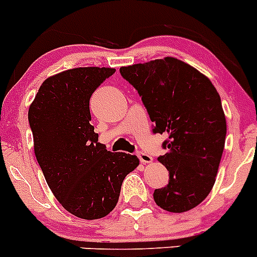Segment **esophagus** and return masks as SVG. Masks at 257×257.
Listing matches in <instances>:
<instances>
[{"instance_id":"34e87169","label":"esophagus","mask_w":257,"mask_h":257,"mask_svg":"<svg viewBox=\"0 0 257 257\" xmlns=\"http://www.w3.org/2000/svg\"><path fill=\"white\" fill-rule=\"evenodd\" d=\"M138 157H140V160L142 164H150V162L153 161L152 156L147 155V153H145V152H138Z\"/></svg>"}]
</instances>
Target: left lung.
<instances>
[{
  "label": "left lung",
  "instance_id": "obj_1",
  "mask_svg": "<svg viewBox=\"0 0 257 257\" xmlns=\"http://www.w3.org/2000/svg\"><path fill=\"white\" fill-rule=\"evenodd\" d=\"M120 74L142 97L153 133L167 137L158 161L170 179L153 193L156 204L172 213L193 209L214 185L226 142L219 93L207 76L172 57L121 67Z\"/></svg>",
  "mask_w": 257,
  "mask_h": 257
}]
</instances>
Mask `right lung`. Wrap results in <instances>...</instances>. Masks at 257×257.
<instances>
[{
  "instance_id": "1",
  "label": "right lung",
  "mask_w": 257,
  "mask_h": 257,
  "mask_svg": "<svg viewBox=\"0 0 257 257\" xmlns=\"http://www.w3.org/2000/svg\"><path fill=\"white\" fill-rule=\"evenodd\" d=\"M114 68L80 67L48 77L29 107L34 152L48 186L62 207L82 219L115 208L123 180L140 160L111 153L91 125L90 97Z\"/></svg>"
}]
</instances>
